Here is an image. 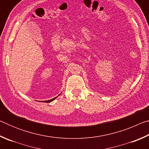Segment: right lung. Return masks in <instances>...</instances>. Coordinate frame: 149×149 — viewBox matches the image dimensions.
Instances as JSON below:
<instances>
[{
  "label": "right lung",
  "instance_id": "1",
  "mask_svg": "<svg viewBox=\"0 0 149 149\" xmlns=\"http://www.w3.org/2000/svg\"><path fill=\"white\" fill-rule=\"evenodd\" d=\"M56 98H57V97L54 98V99H50V100H46V101H45V102H50L53 101V100H54L55 99H56Z\"/></svg>",
  "mask_w": 149,
  "mask_h": 149
}]
</instances>
